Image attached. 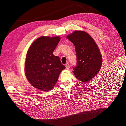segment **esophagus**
Returning a JSON list of instances; mask_svg holds the SVG:
<instances>
[{
	"label": "esophagus",
	"mask_w": 126,
	"mask_h": 126,
	"mask_svg": "<svg viewBox=\"0 0 126 126\" xmlns=\"http://www.w3.org/2000/svg\"><path fill=\"white\" fill-rule=\"evenodd\" d=\"M65 66H66V69H69V68H70V66H69V64L68 63H66V64H65Z\"/></svg>",
	"instance_id": "34e87169"
}]
</instances>
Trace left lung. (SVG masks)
<instances>
[{
    "label": "left lung",
    "mask_w": 126,
    "mask_h": 126,
    "mask_svg": "<svg viewBox=\"0 0 126 126\" xmlns=\"http://www.w3.org/2000/svg\"><path fill=\"white\" fill-rule=\"evenodd\" d=\"M67 38L74 44L77 56V65L73 67L75 77L82 82L93 79L99 71L102 57L91 37L83 31H75Z\"/></svg>",
    "instance_id": "left-lung-1"
}]
</instances>
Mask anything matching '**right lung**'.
Wrapping results in <instances>:
<instances>
[{
    "label": "right lung",
    "mask_w": 126,
    "mask_h": 126,
    "mask_svg": "<svg viewBox=\"0 0 126 126\" xmlns=\"http://www.w3.org/2000/svg\"><path fill=\"white\" fill-rule=\"evenodd\" d=\"M60 37H40L30 46L26 55L25 74L32 86L43 91L54 87L65 68L58 56L53 55Z\"/></svg>",
    "instance_id": "add662e5"
}]
</instances>
